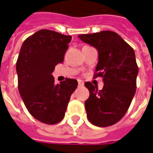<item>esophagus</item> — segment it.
I'll use <instances>...</instances> for the list:
<instances>
[{
	"instance_id": "1",
	"label": "esophagus",
	"mask_w": 153,
	"mask_h": 153,
	"mask_svg": "<svg viewBox=\"0 0 153 153\" xmlns=\"http://www.w3.org/2000/svg\"><path fill=\"white\" fill-rule=\"evenodd\" d=\"M83 85H84V82H83V81H82V80H78V85H79V86H82Z\"/></svg>"
}]
</instances>
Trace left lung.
Wrapping results in <instances>:
<instances>
[{
	"label": "left lung",
	"mask_w": 153,
	"mask_h": 153,
	"mask_svg": "<svg viewBox=\"0 0 153 153\" xmlns=\"http://www.w3.org/2000/svg\"><path fill=\"white\" fill-rule=\"evenodd\" d=\"M84 43L98 51L99 61L94 77L101 76L102 90L85 82L90 96L85 102L88 120L98 127H108L119 122L126 114L136 92L138 73L133 48L113 31L80 34Z\"/></svg>",
	"instance_id": "left-lung-1"
}]
</instances>
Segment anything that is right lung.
I'll return each instance as SVG.
<instances>
[{
    "label": "right lung",
    "mask_w": 153,
    "mask_h": 153,
    "mask_svg": "<svg viewBox=\"0 0 153 153\" xmlns=\"http://www.w3.org/2000/svg\"><path fill=\"white\" fill-rule=\"evenodd\" d=\"M71 36L49 30H40L24 41L16 62L18 88L30 114L47 124L64 118L77 81L66 78L54 84L52 75L62 63Z\"/></svg>",
    "instance_id": "right-lung-1"
}]
</instances>
